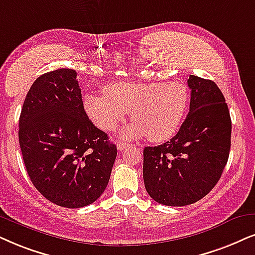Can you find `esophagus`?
Segmentation results:
<instances>
[{"instance_id": "1", "label": "esophagus", "mask_w": 255, "mask_h": 255, "mask_svg": "<svg viewBox=\"0 0 255 255\" xmlns=\"http://www.w3.org/2000/svg\"><path fill=\"white\" fill-rule=\"evenodd\" d=\"M129 146H131V144H129V143H124V142H118V144H117L118 150H124V149H126V148L129 147Z\"/></svg>"}]
</instances>
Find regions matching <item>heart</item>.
Instances as JSON below:
<instances>
[{
  "mask_svg": "<svg viewBox=\"0 0 255 255\" xmlns=\"http://www.w3.org/2000/svg\"><path fill=\"white\" fill-rule=\"evenodd\" d=\"M83 106L92 121L104 130H114L131 112L130 125L124 136H147L160 142L172 137L185 118L188 88L185 83L114 82L105 87V94H87Z\"/></svg>",
  "mask_w": 255,
  "mask_h": 255,
  "instance_id": "1",
  "label": "heart"
}]
</instances>
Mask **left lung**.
I'll return each instance as SVG.
<instances>
[{
	"mask_svg": "<svg viewBox=\"0 0 255 255\" xmlns=\"http://www.w3.org/2000/svg\"><path fill=\"white\" fill-rule=\"evenodd\" d=\"M189 113L174 137L143 149V181L150 198L187 206L208 194L226 166L232 121L221 90L211 80L189 75Z\"/></svg>",
	"mask_w": 255,
	"mask_h": 255,
	"instance_id": "8db88e82",
	"label": "left lung"
}]
</instances>
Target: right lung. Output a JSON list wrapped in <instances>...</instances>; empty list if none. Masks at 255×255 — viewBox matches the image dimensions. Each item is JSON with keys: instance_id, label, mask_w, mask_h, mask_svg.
I'll return each instance as SVG.
<instances>
[{"instance_id": "right-lung-1", "label": "right lung", "mask_w": 255, "mask_h": 255, "mask_svg": "<svg viewBox=\"0 0 255 255\" xmlns=\"http://www.w3.org/2000/svg\"><path fill=\"white\" fill-rule=\"evenodd\" d=\"M74 69L38 76L18 121L24 166L35 188L61 207L80 208L105 192L118 149L83 108Z\"/></svg>"}]
</instances>
